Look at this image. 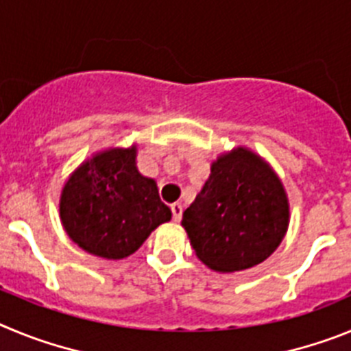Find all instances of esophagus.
<instances>
[{
    "label": "esophagus",
    "mask_w": 351,
    "mask_h": 351,
    "mask_svg": "<svg viewBox=\"0 0 351 351\" xmlns=\"http://www.w3.org/2000/svg\"><path fill=\"white\" fill-rule=\"evenodd\" d=\"M170 209H172L173 221H176V223L181 221V218H182V206H181V204H179V202L172 204V206H170Z\"/></svg>",
    "instance_id": "1"
}]
</instances>
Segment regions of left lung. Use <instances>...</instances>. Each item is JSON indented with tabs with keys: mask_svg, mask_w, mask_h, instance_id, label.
I'll return each mask as SVG.
<instances>
[{
	"mask_svg": "<svg viewBox=\"0 0 351 351\" xmlns=\"http://www.w3.org/2000/svg\"><path fill=\"white\" fill-rule=\"evenodd\" d=\"M290 221L281 179L246 147L232 149L210 165V176L181 225L207 267L235 272L255 267L280 246Z\"/></svg>",
	"mask_w": 351,
	"mask_h": 351,
	"instance_id": "1",
	"label": "left lung"
}]
</instances>
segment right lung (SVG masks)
<instances>
[{"label":"right lung","mask_w":351,"mask_h":351,"mask_svg":"<svg viewBox=\"0 0 351 351\" xmlns=\"http://www.w3.org/2000/svg\"><path fill=\"white\" fill-rule=\"evenodd\" d=\"M135 160L137 145L110 147L84 161L64 182L61 223L68 237L91 255L126 258L172 218L156 181L144 178Z\"/></svg>","instance_id":"obj_1"}]
</instances>
